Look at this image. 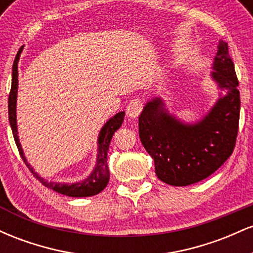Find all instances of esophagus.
Wrapping results in <instances>:
<instances>
[{
	"mask_svg": "<svg viewBox=\"0 0 253 253\" xmlns=\"http://www.w3.org/2000/svg\"><path fill=\"white\" fill-rule=\"evenodd\" d=\"M143 106L144 103L140 98H133L128 103V106H127V115L132 119L138 118L141 110H143Z\"/></svg>",
	"mask_w": 253,
	"mask_h": 253,
	"instance_id": "1",
	"label": "esophagus"
}]
</instances>
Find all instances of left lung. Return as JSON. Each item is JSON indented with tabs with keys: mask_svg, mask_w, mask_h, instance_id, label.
<instances>
[{
	"mask_svg": "<svg viewBox=\"0 0 253 253\" xmlns=\"http://www.w3.org/2000/svg\"><path fill=\"white\" fill-rule=\"evenodd\" d=\"M211 72L227 95L195 125H184L168 114L161 98L144 107L139 117L141 144L155 162L158 178L170 185L194 184L215 172L236 147L240 95L227 43L220 40Z\"/></svg>",
	"mask_w": 253,
	"mask_h": 253,
	"instance_id": "8db88e82",
	"label": "left lung"
}]
</instances>
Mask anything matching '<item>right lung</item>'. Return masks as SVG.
<instances>
[{
  "mask_svg": "<svg viewBox=\"0 0 253 253\" xmlns=\"http://www.w3.org/2000/svg\"><path fill=\"white\" fill-rule=\"evenodd\" d=\"M22 47L17 52L15 60L13 64V75H11V88L9 92V97H8V115H9V123L11 130H13L14 140L19 150L20 156H21L22 161L27 165L31 172L39 179L40 182L45 185L46 188L53 189L57 193L63 194V195H68L71 197H86L96 195L101 193L106 185L108 184L109 181V170L108 165H107V152H108L110 140H112L113 135L117 130L120 128L123 125L125 113L120 112L117 115H114L110 120L101 129L100 135H98V155H97V163L95 167L94 171L88 178L84 179L82 182L72 183V184H66V183H54V182H46L45 179L38 176L34 172L33 169L30 167V164L26 161L24 156V151L21 149V145L19 143V136H17V128H16V94H17V62H19L20 54H21Z\"/></svg>",
  "mask_w": 253,
  "mask_h": 253,
  "instance_id": "obj_1",
  "label": "right lung"
}]
</instances>
